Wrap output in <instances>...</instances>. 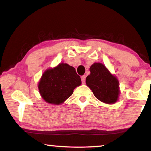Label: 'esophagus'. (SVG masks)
Returning a JSON list of instances; mask_svg holds the SVG:
<instances>
[{
  "instance_id": "esophagus-1",
  "label": "esophagus",
  "mask_w": 151,
  "mask_h": 151,
  "mask_svg": "<svg viewBox=\"0 0 151 151\" xmlns=\"http://www.w3.org/2000/svg\"><path fill=\"white\" fill-rule=\"evenodd\" d=\"M81 81H82V83L84 84L85 83V81H86V76L83 75L81 76Z\"/></svg>"
}]
</instances>
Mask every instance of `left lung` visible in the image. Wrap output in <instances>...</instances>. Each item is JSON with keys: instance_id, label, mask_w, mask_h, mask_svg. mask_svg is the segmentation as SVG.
<instances>
[{"instance_id": "left-lung-1", "label": "left lung", "mask_w": 151, "mask_h": 151, "mask_svg": "<svg viewBox=\"0 0 151 151\" xmlns=\"http://www.w3.org/2000/svg\"><path fill=\"white\" fill-rule=\"evenodd\" d=\"M91 74L86 78L94 96L103 103L113 104L118 100L119 81L101 63H94L90 67Z\"/></svg>"}]
</instances>
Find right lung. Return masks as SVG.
Returning a JSON list of instances; mask_svg holds the SVG:
<instances>
[{"label":"right lung","mask_w":151,"mask_h":151,"mask_svg":"<svg viewBox=\"0 0 151 151\" xmlns=\"http://www.w3.org/2000/svg\"><path fill=\"white\" fill-rule=\"evenodd\" d=\"M81 84V77L75 68L61 63L46 70L38 86L40 95L47 103L60 104L72 95L74 89Z\"/></svg>","instance_id":"obj_1"}]
</instances>
